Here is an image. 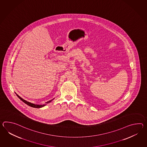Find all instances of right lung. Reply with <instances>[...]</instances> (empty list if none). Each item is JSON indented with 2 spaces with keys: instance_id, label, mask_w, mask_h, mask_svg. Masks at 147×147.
<instances>
[{
  "instance_id": "add662e5",
  "label": "right lung",
  "mask_w": 147,
  "mask_h": 147,
  "mask_svg": "<svg viewBox=\"0 0 147 147\" xmlns=\"http://www.w3.org/2000/svg\"><path fill=\"white\" fill-rule=\"evenodd\" d=\"M17 96L20 99V100H22L23 102H24L25 104H26L27 105H29L30 107H33V108H42V107H44V106H45V105H35V104H33V103H30V102H27L26 100H24L22 98H21V97H20L19 95H18L17 94ZM53 100H54V98L52 99V100H50L49 101L47 102H46V103H49V102H51Z\"/></svg>"
}]
</instances>
